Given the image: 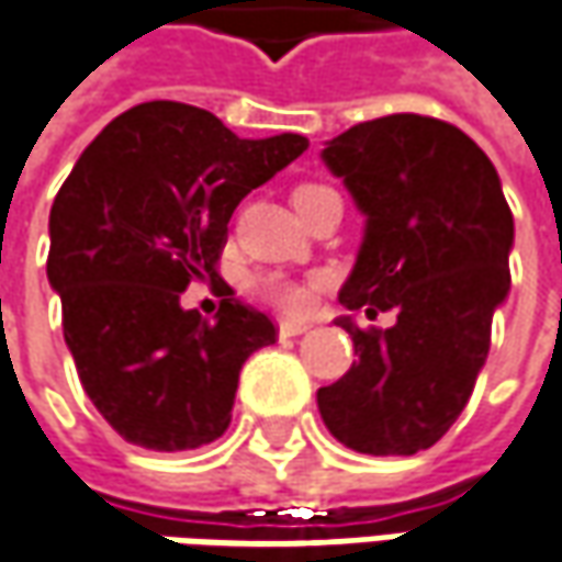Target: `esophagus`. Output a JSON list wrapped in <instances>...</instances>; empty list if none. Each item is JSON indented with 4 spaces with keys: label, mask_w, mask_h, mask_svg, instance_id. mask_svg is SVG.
<instances>
[{
    "label": "esophagus",
    "mask_w": 562,
    "mask_h": 562,
    "mask_svg": "<svg viewBox=\"0 0 562 562\" xmlns=\"http://www.w3.org/2000/svg\"><path fill=\"white\" fill-rule=\"evenodd\" d=\"M305 330H312V324H305V321H282L280 324V337H299Z\"/></svg>",
    "instance_id": "34e87169"
}]
</instances>
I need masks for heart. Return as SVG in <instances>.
<instances>
[{
	"mask_svg": "<svg viewBox=\"0 0 562 562\" xmlns=\"http://www.w3.org/2000/svg\"><path fill=\"white\" fill-rule=\"evenodd\" d=\"M312 190H321V183H302V187L295 190V196H292V200H302V196H305V193H312ZM254 285H257V289H260L273 305H280L282 312H289V314L305 312L314 292V280H285V277H277V273H263V277H257Z\"/></svg>",
	"mask_w": 562,
	"mask_h": 562,
	"instance_id": "1",
	"label": "heart"
}]
</instances>
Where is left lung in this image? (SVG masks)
Instances as JSON below:
<instances>
[{"label":"left lung","mask_w":562,"mask_h":562,"mask_svg":"<svg viewBox=\"0 0 562 562\" xmlns=\"http://www.w3.org/2000/svg\"><path fill=\"white\" fill-rule=\"evenodd\" d=\"M321 155L366 213L340 302L397 324L337 321L359 359L317 391V411L352 451L416 454L451 429L486 362L512 282L509 203L477 143L436 116L366 120Z\"/></svg>","instance_id":"left-lung-1"}]
</instances>
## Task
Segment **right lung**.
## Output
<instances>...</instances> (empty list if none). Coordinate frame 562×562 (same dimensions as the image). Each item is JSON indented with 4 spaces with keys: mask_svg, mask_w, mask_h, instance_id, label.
I'll return each instance as SVG.
<instances>
[{
    "mask_svg": "<svg viewBox=\"0 0 562 562\" xmlns=\"http://www.w3.org/2000/svg\"><path fill=\"white\" fill-rule=\"evenodd\" d=\"M305 149L299 133L238 139L203 108L146 101L59 187L47 280L85 394L126 442L187 451L228 429L238 372L277 344V324L238 299L206 321L181 295L218 280L235 206Z\"/></svg>",
    "mask_w": 562,
    "mask_h": 562,
    "instance_id": "1",
    "label": "right lung"
}]
</instances>
